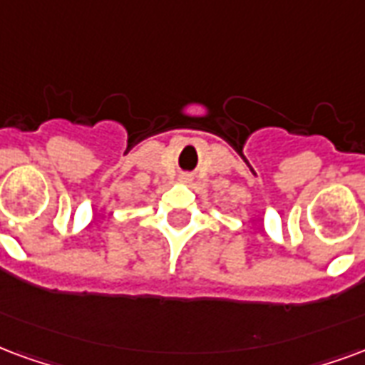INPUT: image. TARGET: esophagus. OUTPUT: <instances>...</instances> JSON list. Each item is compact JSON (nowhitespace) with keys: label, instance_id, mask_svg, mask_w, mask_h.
Instances as JSON below:
<instances>
[{"label":"esophagus","instance_id":"1","mask_svg":"<svg viewBox=\"0 0 365 365\" xmlns=\"http://www.w3.org/2000/svg\"><path fill=\"white\" fill-rule=\"evenodd\" d=\"M182 180H187V175H182Z\"/></svg>","mask_w":365,"mask_h":365}]
</instances>
